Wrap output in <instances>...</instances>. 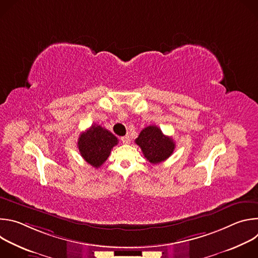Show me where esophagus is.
<instances>
[{"label":"esophagus","instance_id":"34e87169","mask_svg":"<svg viewBox=\"0 0 258 258\" xmlns=\"http://www.w3.org/2000/svg\"><path fill=\"white\" fill-rule=\"evenodd\" d=\"M121 142H122L123 144H128V143H131V137H130L128 135H126V136H124V137H121Z\"/></svg>","mask_w":258,"mask_h":258}]
</instances>
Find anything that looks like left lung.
Returning <instances> with one entry per match:
<instances>
[{
  "instance_id": "obj_1",
  "label": "left lung",
  "mask_w": 258,
  "mask_h": 258,
  "mask_svg": "<svg viewBox=\"0 0 258 258\" xmlns=\"http://www.w3.org/2000/svg\"><path fill=\"white\" fill-rule=\"evenodd\" d=\"M135 142L139 145L145 158L152 164L166 160L175 148L173 140L165 136L156 125L145 127Z\"/></svg>"
}]
</instances>
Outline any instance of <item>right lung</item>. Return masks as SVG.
I'll use <instances>...</instances> for the list:
<instances>
[{
  "label": "right lung",
  "mask_w": 258,
  "mask_h": 258,
  "mask_svg": "<svg viewBox=\"0 0 258 258\" xmlns=\"http://www.w3.org/2000/svg\"><path fill=\"white\" fill-rule=\"evenodd\" d=\"M118 139L108 130L98 124H93L82 133L78 147L82 157L93 167L99 168L109 157Z\"/></svg>",
  "instance_id": "right-lung-1"
}]
</instances>
